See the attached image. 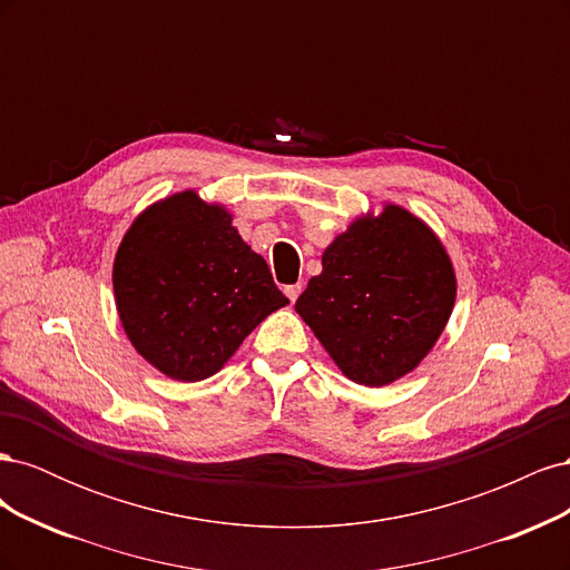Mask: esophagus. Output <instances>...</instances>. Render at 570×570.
<instances>
[{"label": "esophagus", "mask_w": 570, "mask_h": 570, "mask_svg": "<svg viewBox=\"0 0 570 570\" xmlns=\"http://www.w3.org/2000/svg\"><path fill=\"white\" fill-rule=\"evenodd\" d=\"M299 292H302V285L297 283V285H287L285 287V295H287V299L292 302V304H295L297 302V297H299Z\"/></svg>", "instance_id": "1"}]
</instances>
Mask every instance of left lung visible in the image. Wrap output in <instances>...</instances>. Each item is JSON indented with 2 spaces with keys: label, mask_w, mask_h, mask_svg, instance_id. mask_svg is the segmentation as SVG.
I'll list each match as a JSON object with an SVG mask.
<instances>
[{
  "label": "left lung",
  "mask_w": 570,
  "mask_h": 570,
  "mask_svg": "<svg viewBox=\"0 0 570 570\" xmlns=\"http://www.w3.org/2000/svg\"><path fill=\"white\" fill-rule=\"evenodd\" d=\"M295 312L350 381L383 387L435 347L456 302L442 239L400 204L356 216L321 256Z\"/></svg>",
  "instance_id": "8db88e82"
}]
</instances>
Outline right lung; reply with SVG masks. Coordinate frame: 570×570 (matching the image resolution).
<instances>
[{
    "mask_svg": "<svg viewBox=\"0 0 570 570\" xmlns=\"http://www.w3.org/2000/svg\"><path fill=\"white\" fill-rule=\"evenodd\" d=\"M120 325L147 364L180 383L212 377L289 299L218 202L195 189L137 216L114 258Z\"/></svg>",
    "mask_w": 570,
    "mask_h": 570,
    "instance_id": "1",
    "label": "right lung"
}]
</instances>
